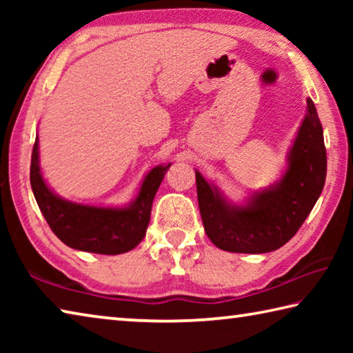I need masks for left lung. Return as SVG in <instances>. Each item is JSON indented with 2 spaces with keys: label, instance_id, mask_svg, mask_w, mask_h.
I'll return each instance as SVG.
<instances>
[{
  "label": "left lung",
  "instance_id": "8db88e82",
  "mask_svg": "<svg viewBox=\"0 0 353 353\" xmlns=\"http://www.w3.org/2000/svg\"><path fill=\"white\" fill-rule=\"evenodd\" d=\"M324 132L313 101L286 154V170L276 183L234 204L196 170L201 218L214 246L238 254H266L288 243L313 210L325 183Z\"/></svg>",
  "mask_w": 353,
  "mask_h": 353
}]
</instances>
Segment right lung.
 <instances>
[{"label":"right lung","mask_w":353,"mask_h":353,"mask_svg":"<svg viewBox=\"0 0 353 353\" xmlns=\"http://www.w3.org/2000/svg\"><path fill=\"white\" fill-rule=\"evenodd\" d=\"M171 163L154 166L143 177L139 194L123 207L77 204L61 198L40 170L39 135L31 159V187L46 223L67 246L83 252L118 255L132 250L146 235L154 196Z\"/></svg>","instance_id":"1"}]
</instances>
